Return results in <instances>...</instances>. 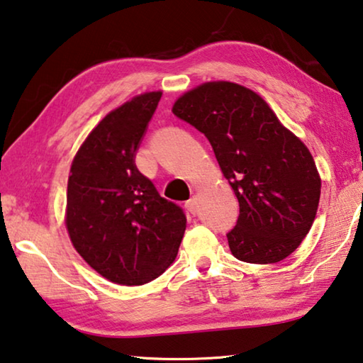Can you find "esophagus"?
Wrapping results in <instances>:
<instances>
[{
  "instance_id": "1",
  "label": "esophagus",
  "mask_w": 363,
  "mask_h": 363,
  "mask_svg": "<svg viewBox=\"0 0 363 363\" xmlns=\"http://www.w3.org/2000/svg\"><path fill=\"white\" fill-rule=\"evenodd\" d=\"M186 208L192 214L196 213V196H190V200L186 201Z\"/></svg>"
}]
</instances>
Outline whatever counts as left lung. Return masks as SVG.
<instances>
[{
	"label": "left lung",
	"instance_id": "left-lung-1",
	"mask_svg": "<svg viewBox=\"0 0 363 363\" xmlns=\"http://www.w3.org/2000/svg\"><path fill=\"white\" fill-rule=\"evenodd\" d=\"M173 113L210 140L238 199L240 214L227 233L243 262L285 259L304 240L320 200V176L307 147L248 88L205 83L176 101Z\"/></svg>",
	"mask_w": 363,
	"mask_h": 363
}]
</instances>
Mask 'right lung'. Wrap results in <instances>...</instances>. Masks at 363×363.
Segmentation results:
<instances>
[{"label": "right lung", "mask_w": 363, "mask_h": 363, "mask_svg": "<svg viewBox=\"0 0 363 363\" xmlns=\"http://www.w3.org/2000/svg\"><path fill=\"white\" fill-rule=\"evenodd\" d=\"M162 93L115 108L73 158L67 187V230L79 256L102 277L143 285L174 261L186 213L158 194L136 167V152Z\"/></svg>", "instance_id": "right-lung-1"}]
</instances>
